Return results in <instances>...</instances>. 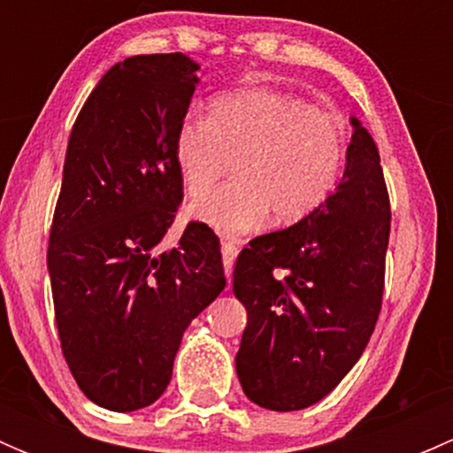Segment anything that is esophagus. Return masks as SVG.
Returning a JSON list of instances; mask_svg holds the SVG:
<instances>
[{
	"label": "esophagus",
	"instance_id": "1",
	"mask_svg": "<svg viewBox=\"0 0 453 453\" xmlns=\"http://www.w3.org/2000/svg\"><path fill=\"white\" fill-rule=\"evenodd\" d=\"M241 248L234 241H223L221 243V254H223V267H226V276L232 278V267H234V260L239 256Z\"/></svg>",
	"mask_w": 453,
	"mask_h": 453
}]
</instances>
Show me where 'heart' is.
Returning <instances> with one entry per match:
<instances>
[{
	"label": "heart",
	"mask_w": 453,
	"mask_h": 453,
	"mask_svg": "<svg viewBox=\"0 0 453 453\" xmlns=\"http://www.w3.org/2000/svg\"><path fill=\"white\" fill-rule=\"evenodd\" d=\"M346 149L340 111L280 89L217 96L205 118H184L173 135V159L190 199L205 197L227 162L234 166V181L190 210L223 236L248 234L272 214L285 226L311 217L335 193Z\"/></svg>",
	"instance_id": "heart-1"
}]
</instances>
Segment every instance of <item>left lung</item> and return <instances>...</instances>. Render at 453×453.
Returning a JSON list of instances; mask_svg holds the SVG:
<instances>
[{"label": "left lung", "instance_id": "left-lung-1", "mask_svg": "<svg viewBox=\"0 0 453 453\" xmlns=\"http://www.w3.org/2000/svg\"><path fill=\"white\" fill-rule=\"evenodd\" d=\"M346 171L326 203L236 258L248 326L236 353L243 392L260 408L318 403L357 364L381 311L390 197L377 146L353 118Z\"/></svg>", "mask_w": 453, "mask_h": 453}]
</instances>
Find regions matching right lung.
<instances>
[{
    "instance_id": "right-lung-1",
    "label": "right lung",
    "mask_w": 453,
    "mask_h": 453,
    "mask_svg": "<svg viewBox=\"0 0 453 453\" xmlns=\"http://www.w3.org/2000/svg\"><path fill=\"white\" fill-rule=\"evenodd\" d=\"M197 70L181 52L125 58L67 142L48 245L54 318L79 388L113 412L162 396L181 335L226 287L205 223L190 221L180 248L157 252L184 199L173 135Z\"/></svg>"
}]
</instances>
